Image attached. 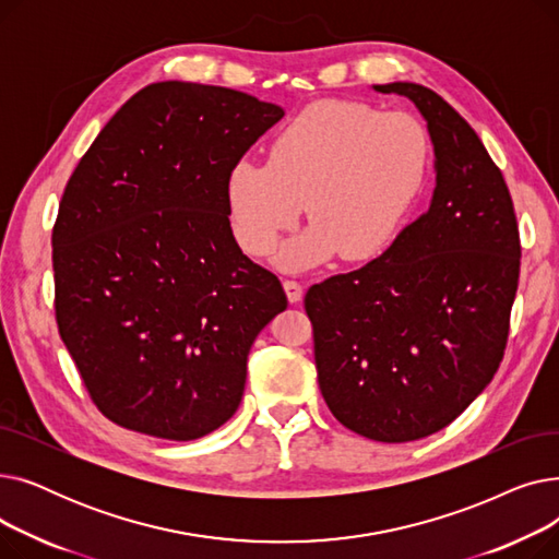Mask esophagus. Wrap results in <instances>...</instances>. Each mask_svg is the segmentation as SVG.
<instances>
[{"mask_svg":"<svg viewBox=\"0 0 559 559\" xmlns=\"http://www.w3.org/2000/svg\"><path fill=\"white\" fill-rule=\"evenodd\" d=\"M283 287H285V295H287V301L289 304H299L301 299H304V287H301V283H297V281H283Z\"/></svg>","mask_w":559,"mask_h":559,"instance_id":"obj_1","label":"esophagus"}]
</instances>
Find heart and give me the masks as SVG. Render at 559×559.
Masks as SVG:
<instances>
[{"label": "heart", "instance_id": "1", "mask_svg": "<svg viewBox=\"0 0 559 559\" xmlns=\"http://www.w3.org/2000/svg\"><path fill=\"white\" fill-rule=\"evenodd\" d=\"M428 158V131L415 115L314 102L276 133L267 165L240 160L228 171L235 240L251 255H267L297 226L304 205L312 226L278 251L283 270H310L335 251L367 260L392 242L424 186Z\"/></svg>", "mask_w": 559, "mask_h": 559}]
</instances>
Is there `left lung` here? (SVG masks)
I'll list each match as a JSON object with an SVG mask.
<instances>
[{"mask_svg": "<svg viewBox=\"0 0 559 559\" xmlns=\"http://www.w3.org/2000/svg\"><path fill=\"white\" fill-rule=\"evenodd\" d=\"M413 102L435 146L430 209L365 267L306 295L319 390L367 439L415 442L460 417L503 360L521 242L510 190L478 133L430 87Z\"/></svg>", "mask_w": 559, "mask_h": 559, "instance_id": "1", "label": "left lung"}]
</instances>
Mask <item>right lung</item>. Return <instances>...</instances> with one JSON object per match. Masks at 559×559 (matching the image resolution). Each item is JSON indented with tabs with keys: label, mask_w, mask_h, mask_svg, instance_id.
Wrapping results in <instances>:
<instances>
[{
	"label": "right lung",
	"mask_w": 559,
	"mask_h": 559,
	"mask_svg": "<svg viewBox=\"0 0 559 559\" xmlns=\"http://www.w3.org/2000/svg\"><path fill=\"white\" fill-rule=\"evenodd\" d=\"M283 108L219 85L142 87L66 186L51 233L56 324L99 413L174 442L238 409L281 281L233 238L226 181Z\"/></svg>",
	"instance_id": "add662e5"
}]
</instances>
